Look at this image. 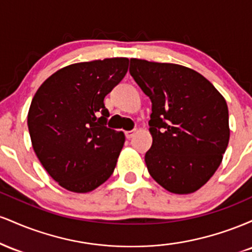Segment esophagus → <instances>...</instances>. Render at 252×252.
Masks as SVG:
<instances>
[{"label":"esophagus","instance_id":"obj_1","mask_svg":"<svg viewBox=\"0 0 252 252\" xmlns=\"http://www.w3.org/2000/svg\"><path fill=\"white\" fill-rule=\"evenodd\" d=\"M136 134V130H130V131H126V138H132Z\"/></svg>","mask_w":252,"mask_h":252}]
</instances>
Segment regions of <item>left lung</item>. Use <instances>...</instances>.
I'll list each match as a JSON object with an SVG mask.
<instances>
[{"label":"left lung","instance_id":"left-lung-1","mask_svg":"<svg viewBox=\"0 0 252 252\" xmlns=\"http://www.w3.org/2000/svg\"><path fill=\"white\" fill-rule=\"evenodd\" d=\"M129 72L152 100L153 144L144 156L149 174L170 193L195 192L227 148L226 100L204 76L178 63L132 58Z\"/></svg>","mask_w":252,"mask_h":252}]
</instances>
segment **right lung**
<instances>
[{
    "label": "right lung",
    "instance_id": "right-lung-1",
    "mask_svg": "<svg viewBox=\"0 0 252 252\" xmlns=\"http://www.w3.org/2000/svg\"><path fill=\"white\" fill-rule=\"evenodd\" d=\"M128 58L77 63L42 83L28 111L32 146L63 189L88 193L114 173L126 136L105 126L104 98L128 72Z\"/></svg>",
    "mask_w": 252,
    "mask_h": 252
}]
</instances>
